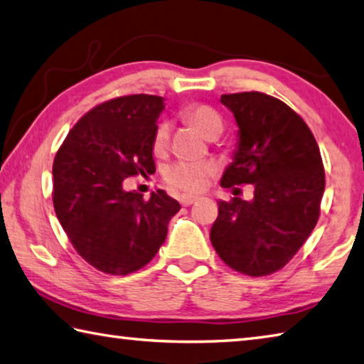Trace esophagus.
I'll return each instance as SVG.
<instances>
[{"label":"esophagus","mask_w":364,"mask_h":364,"mask_svg":"<svg viewBox=\"0 0 364 364\" xmlns=\"http://www.w3.org/2000/svg\"><path fill=\"white\" fill-rule=\"evenodd\" d=\"M197 200H199V196H189V194H184L180 197V203L183 205V207H189V205L196 203Z\"/></svg>","instance_id":"34e87169"}]
</instances>
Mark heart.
Returning <instances> with one entry per match:
<instances>
[{
	"label": "heart",
	"mask_w": 364,
	"mask_h": 364,
	"mask_svg": "<svg viewBox=\"0 0 364 364\" xmlns=\"http://www.w3.org/2000/svg\"><path fill=\"white\" fill-rule=\"evenodd\" d=\"M186 119L200 132L205 138L213 135H221L224 129L223 119L218 111L210 107H193L186 111ZM170 143V125L161 124L154 134L153 149L157 156H162L168 149ZM215 171L213 162H196V161H181L167 170V181L171 186L188 193L200 191L207 184L208 176Z\"/></svg>",
	"instance_id": "heart-1"
}]
</instances>
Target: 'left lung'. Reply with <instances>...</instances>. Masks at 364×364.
<instances>
[{"label":"left lung","mask_w":364,"mask_h":364,"mask_svg":"<svg viewBox=\"0 0 364 364\" xmlns=\"http://www.w3.org/2000/svg\"><path fill=\"white\" fill-rule=\"evenodd\" d=\"M232 111L237 148L221 186L255 184V197L218 202L211 245L250 277L282 269L312 234L325 193V170L312 132L294 111L261 92L221 95Z\"/></svg>","instance_id":"8db88e82"}]
</instances>
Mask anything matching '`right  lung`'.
Listing matches in <instances>:
<instances>
[{"label": "right lung", "instance_id": "obj_1", "mask_svg": "<svg viewBox=\"0 0 364 364\" xmlns=\"http://www.w3.org/2000/svg\"><path fill=\"white\" fill-rule=\"evenodd\" d=\"M164 98L129 95L82 116L55 156L54 208L73 247L90 266L127 275L153 259L180 203L165 191L149 200L125 178L154 173L153 141Z\"/></svg>", "mask_w": 364, "mask_h": 364}]
</instances>
